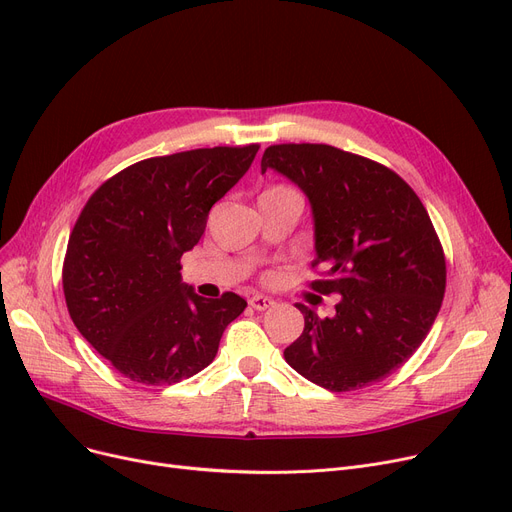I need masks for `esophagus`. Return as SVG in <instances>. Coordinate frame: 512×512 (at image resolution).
<instances>
[{"label":"esophagus","mask_w":512,"mask_h":512,"mask_svg":"<svg viewBox=\"0 0 512 512\" xmlns=\"http://www.w3.org/2000/svg\"><path fill=\"white\" fill-rule=\"evenodd\" d=\"M249 305H251L253 309H257V311H265V309H270V307L274 305V299L263 297V295H253V297L249 299Z\"/></svg>","instance_id":"obj_1"}]
</instances>
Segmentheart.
Segmentation results:
<instances>
[{
	"mask_svg": "<svg viewBox=\"0 0 512 512\" xmlns=\"http://www.w3.org/2000/svg\"><path fill=\"white\" fill-rule=\"evenodd\" d=\"M280 192H293V190L284 188V186H276V188H270L268 192H263V194H280Z\"/></svg>",
	"mask_w": 512,
	"mask_h": 512,
	"instance_id": "heart-1",
	"label": "heart"
}]
</instances>
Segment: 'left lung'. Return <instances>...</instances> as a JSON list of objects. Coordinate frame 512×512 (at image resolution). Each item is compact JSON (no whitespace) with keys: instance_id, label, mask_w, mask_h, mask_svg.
Here are the masks:
<instances>
[{"instance_id":"left-lung-1","label":"left lung","mask_w":512,"mask_h":512,"mask_svg":"<svg viewBox=\"0 0 512 512\" xmlns=\"http://www.w3.org/2000/svg\"><path fill=\"white\" fill-rule=\"evenodd\" d=\"M284 175L314 219L311 288L337 295L335 316L305 318L284 360L328 391L362 389L395 372L429 335L446 291V259L425 205L391 169L326 144H278L261 173Z\"/></svg>"}]
</instances>
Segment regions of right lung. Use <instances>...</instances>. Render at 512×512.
Masks as SVG:
<instances>
[{"instance_id": "1", "label": "right lung", "mask_w": 512, "mask_h": 512, "mask_svg": "<svg viewBox=\"0 0 512 512\" xmlns=\"http://www.w3.org/2000/svg\"><path fill=\"white\" fill-rule=\"evenodd\" d=\"M259 146H215L140 161L83 207L66 247L64 299L77 330L127 379L173 385L207 368L247 301L205 299L180 259Z\"/></svg>"}]
</instances>
